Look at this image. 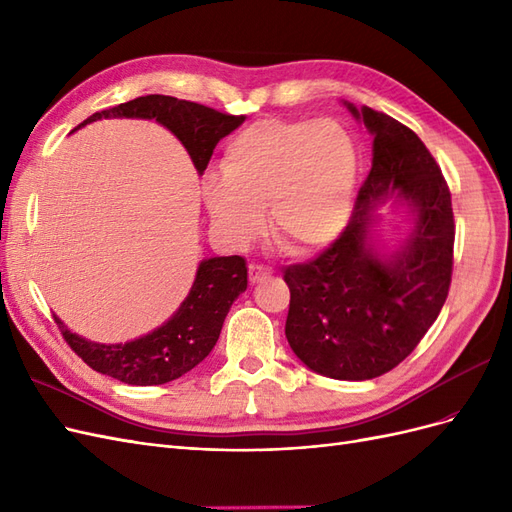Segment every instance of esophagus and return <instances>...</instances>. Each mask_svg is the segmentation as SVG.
<instances>
[{
    "instance_id": "34e87169",
    "label": "esophagus",
    "mask_w": 512,
    "mask_h": 512,
    "mask_svg": "<svg viewBox=\"0 0 512 512\" xmlns=\"http://www.w3.org/2000/svg\"><path fill=\"white\" fill-rule=\"evenodd\" d=\"M247 273H250V282L252 284H258L262 280H267V277H271V269L269 267H262V265H256V262H252V265L247 267Z\"/></svg>"
}]
</instances>
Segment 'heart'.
<instances>
[{
    "instance_id": "obj_1",
    "label": "heart",
    "mask_w": 512,
    "mask_h": 512,
    "mask_svg": "<svg viewBox=\"0 0 512 512\" xmlns=\"http://www.w3.org/2000/svg\"><path fill=\"white\" fill-rule=\"evenodd\" d=\"M356 149L335 121L258 119L226 145L222 179L205 200L226 235L247 243L265 224L290 256H309L344 230L354 198Z\"/></svg>"
}]
</instances>
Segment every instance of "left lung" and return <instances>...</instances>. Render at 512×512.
Wrapping results in <instances>:
<instances>
[{
  "label": "left lung",
  "instance_id": "8db88e82",
  "mask_svg": "<svg viewBox=\"0 0 512 512\" xmlns=\"http://www.w3.org/2000/svg\"><path fill=\"white\" fill-rule=\"evenodd\" d=\"M348 108L374 134V162L339 237L284 269L286 337L318 374L371 380L404 361L436 322L451 288L455 218L451 190L421 138L374 108ZM393 191L415 207L417 224L405 250L380 261L366 245L368 211Z\"/></svg>",
  "mask_w": 512,
  "mask_h": 512
}]
</instances>
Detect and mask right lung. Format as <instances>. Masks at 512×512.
Returning a JSON list of instances; mask_svg holds the SVG:
<instances>
[{"label":"right lung","instance_id":"right-lung-1","mask_svg":"<svg viewBox=\"0 0 512 512\" xmlns=\"http://www.w3.org/2000/svg\"><path fill=\"white\" fill-rule=\"evenodd\" d=\"M102 117L160 121L190 151L198 173H205L215 145L245 121V115L222 113L205 104L162 94L141 96L98 111L81 126ZM245 288L247 267L243 256H220L200 262L194 286L179 312L153 333L117 346L91 344L79 335H72L59 318H53L66 344L91 369L126 384L153 386L181 378L205 359L218 342L232 301Z\"/></svg>","mask_w":512,"mask_h":512}]
</instances>
